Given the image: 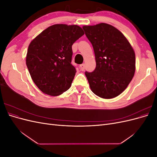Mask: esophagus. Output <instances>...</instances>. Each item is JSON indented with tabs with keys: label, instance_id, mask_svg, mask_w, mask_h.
Returning a JSON list of instances; mask_svg holds the SVG:
<instances>
[{
	"label": "esophagus",
	"instance_id": "obj_1",
	"mask_svg": "<svg viewBox=\"0 0 157 157\" xmlns=\"http://www.w3.org/2000/svg\"><path fill=\"white\" fill-rule=\"evenodd\" d=\"M80 68L81 69L82 71H84L85 69V65L84 64H81L80 65Z\"/></svg>",
	"mask_w": 157,
	"mask_h": 157
}]
</instances>
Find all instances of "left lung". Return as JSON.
<instances>
[{"label":"left lung","mask_w":157,"mask_h":157,"mask_svg":"<svg viewBox=\"0 0 157 157\" xmlns=\"http://www.w3.org/2000/svg\"><path fill=\"white\" fill-rule=\"evenodd\" d=\"M91 42L96 67L85 73L90 89L103 99L114 98L127 88L134 76L136 56L129 41L117 28L107 23L84 25Z\"/></svg>","instance_id":"8db88e82"}]
</instances>
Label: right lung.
Instances as JSON below:
<instances>
[{
    "instance_id": "1",
    "label": "right lung",
    "mask_w": 157,
    "mask_h": 157,
    "mask_svg": "<svg viewBox=\"0 0 157 157\" xmlns=\"http://www.w3.org/2000/svg\"><path fill=\"white\" fill-rule=\"evenodd\" d=\"M84 34L78 25L55 24L30 42L26 65L33 82L44 94L58 96L71 87L77 72L71 64L72 45Z\"/></svg>"
}]
</instances>
